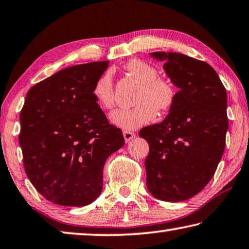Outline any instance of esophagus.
Returning <instances> with one entry per match:
<instances>
[{
    "instance_id": "1",
    "label": "esophagus",
    "mask_w": 249,
    "mask_h": 249,
    "mask_svg": "<svg viewBox=\"0 0 249 249\" xmlns=\"http://www.w3.org/2000/svg\"><path fill=\"white\" fill-rule=\"evenodd\" d=\"M123 136H124V139H125V142H129V141L133 140L134 137L136 136V134L131 132V131H124L123 132Z\"/></svg>"
}]
</instances>
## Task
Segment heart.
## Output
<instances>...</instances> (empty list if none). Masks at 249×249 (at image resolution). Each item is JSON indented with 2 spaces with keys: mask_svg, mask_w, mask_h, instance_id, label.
<instances>
[{
  "mask_svg": "<svg viewBox=\"0 0 249 249\" xmlns=\"http://www.w3.org/2000/svg\"><path fill=\"white\" fill-rule=\"evenodd\" d=\"M125 71L133 81L139 83L133 97L136 105L132 108L114 110L109 116L113 124L125 129H135L151 123L156 117V109L165 113L173 108L177 98L176 88L172 82L159 76L155 66L133 58L126 63ZM93 95L103 108L114 107L116 95L110 71H106L95 82Z\"/></svg>",
  "mask_w": 249,
  "mask_h": 249,
  "instance_id": "heart-1",
  "label": "heart"
}]
</instances>
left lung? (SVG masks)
<instances>
[{
  "label": "left lung",
  "instance_id": "8db88e82",
  "mask_svg": "<svg viewBox=\"0 0 249 249\" xmlns=\"http://www.w3.org/2000/svg\"><path fill=\"white\" fill-rule=\"evenodd\" d=\"M179 89L160 124L140 131L149 145L146 185L165 202H181L202 191L222 159L228 129L227 94L215 70L181 53H151Z\"/></svg>",
  "mask_w": 249,
  "mask_h": 249
}]
</instances>
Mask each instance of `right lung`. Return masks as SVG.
<instances>
[{
  "label": "right lung",
  "instance_id": "right-lung-1",
  "mask_svg": "<svg viewBox=\"0 0 249 249\" xmlns=\"http://www.w3.org/2000/svg\"><path fill=\"white\" fill-rule=\"evenodd\" d=\"M108 61L74 65L35 84L26 94L18 142L25 173L51 203L82 207L103 188L107 157L124 145L93 95Z\"/></svg>",
  "mask_w": 249,
  "mask_h": 249
}]
</instances>
